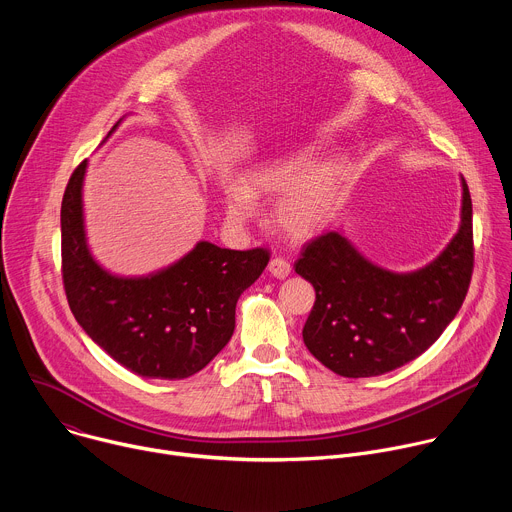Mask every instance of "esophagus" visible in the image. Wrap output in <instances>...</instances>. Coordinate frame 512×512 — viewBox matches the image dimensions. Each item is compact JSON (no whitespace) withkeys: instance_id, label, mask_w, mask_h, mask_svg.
<instances>
[{"instance_id":"1","label":"esophagus","mask_w":512,"mask_h":512,"mask_svg":"<svg viewBox=\"0 0 512 512\" xmlns=\"http://www.w3.org/2000/svg\"><path fill=\"white\" fill-rule=\"evenodd\" d=\"M289 271H291V265H289L287 259H283V257H273V259L269 261V273H271L273 277L283 279V277L289 275Z\"/></svg>"}]
</instances>
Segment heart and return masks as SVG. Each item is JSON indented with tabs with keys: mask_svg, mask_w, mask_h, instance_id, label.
<instances>
[{
	"mask_svg": "<svg viewBox=\"0 0 512 512\" xmlns=\"http://www.w3.org/2000/svg\"><path fill=\"white\" fill-rule=\"evenodd\" d=\"M310 152H296L255 166L245 184L227 188V216L235 225H245L257 212V196L279 194L273 206V223L294 239H310L324 231L336 216L348 190V164L328 158L312 166Z\"/></svg>",
	"mask_w": 512,
	"mask_h": 512,
	"instance_id": "b5f03b06",
	"label": "heart"
}]
</instances>
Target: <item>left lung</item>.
<instances>
[{"label":"left lung","mask_w":512,"mask_h":512,"mask_svg":"<svg viewBox=\"0 0 512 512\" xmlns=\"http://www.w3.org/2000/svg\"><path fill=\"white\" fill-rule=\"evenodd\" d=\"M462 225L444 253L413 273L364 259L340 233L304 245L296 273L316 289L302 330L308 350L340 377H379L423 354L462 308L474 271L472 198L462 182Z\"/></svg>","instance_id":"left-lung-1"}]
</instances>
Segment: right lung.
I'll list each match as a JSON object with an SVG mask.
<instances>
[{"label":"right lung","mask_w":512,"mask_h":512,"mask_svg":"<svg viewBox=\"0 0 512 512\" xmlns=\"http://www.w3.org/2000/svg\"><path fill=\"white\" fill-rule=\"evenodd\" d=\"M85 170L87 160L72 172L60 208L62 283L70 312L131 373L168 381L192 377L231 340L237 300L263 273L269 251H233L200 241L160 273L115 277L95 263L85 241Z\"/></svg>","instance_id":"right-lung-1"}]
</instances>
